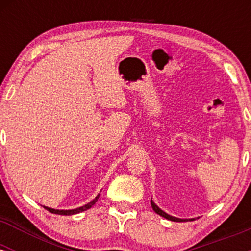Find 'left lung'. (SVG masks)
<instances>
[{"instance_id": "obj_1", "label": "left lung", "mask_w": 251, "mask_h": 251, "mask_svg": "<svg viewBox=\"0 0 251 251\" xmlns=\"http://www.w3.org/2000/svg\"><path fill=\"white\" fill-rule=\"evenodd\" d=\"M151 205H152V209L154 210V212H155V214L160 215V216H162V217L166 218V220L174 221V222H183V221H185V220H180V218H176V217H172V216H170V215L166 214V212H164L163 210H160L159 208H158L157 205H155V204L153 203V201H151Z\"/></svg>"}]
</instances>
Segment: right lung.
<instances>
[{
	"label": "right lung",
	"mask_w": 251,
	"mask_h": 251,
	"mask_svg": "<svg viewBox=\"0 0 251 251\" xmlns=\"http://www.w3.org/2000/svg\"><path fill=\"white\" fill-rule=\"evenodd\" d=\"M100 195H98L96 198H94L93 201H91V203L86 204V205L81 206V208H77V209H73V210H55V209H51V208H47V206H43L46 210H48V211L51 212V214H57V215H66V216H70V215H75V214H79V212H82L85 211V210H87L89 208H92V206L96 204V201H98V198H99Z\"/></svg>",
	"instance_id": "add662e5"
}]
</instances>
